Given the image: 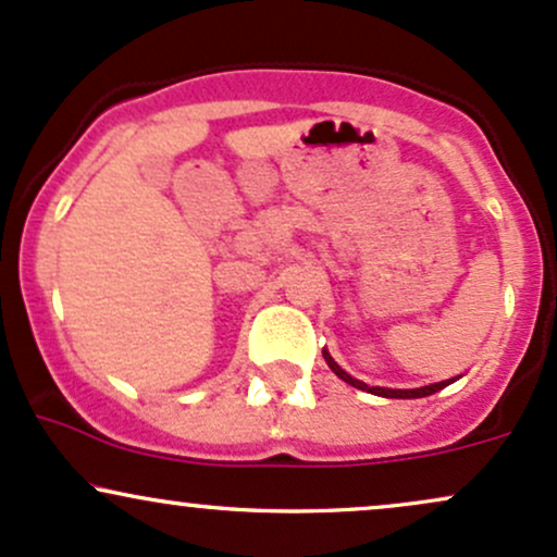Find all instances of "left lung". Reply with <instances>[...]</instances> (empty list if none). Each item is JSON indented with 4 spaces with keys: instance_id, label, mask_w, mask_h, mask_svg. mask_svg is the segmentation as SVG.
Listing matches in <instances>:
<instances>
[{
    "instance_id": "obj_1",
    "label": "left lung",
    "mask_w": 557,
    "mask_h": 557,
    "mask_svg": "<svg viewBox=\"0 0 557 557\" xmlns=\"http://www.w3.org/2000/svg\"><path fill=\"white\" fill-rule=\"evenodd\" d=\"M323 360L329 362V368H331V371L336 373V376H339L342 381H347V384H349V386H355V389L371 392V395H376V397H389V399H418V397H429V395H434V392L445 389V386H447V384H453V381H458V379H460V376H455V379H447V381H436V384L416 386V389H389V386H368L366 381H360V379L349 376V373L345 371V368H342L339 362H336L334 358H331L329 349H323Z\"/></svg>"
}]
</instances>
